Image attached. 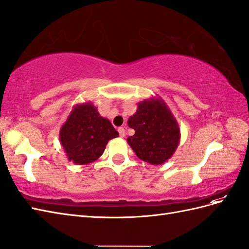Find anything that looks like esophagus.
<instances>
[{
  "instance_id": "34e87169",
  "label": "esophagus",
  "mask_w": 249,
  "mask_h": 249,
  "mask_svg": "<svg viewBox=\"0 0 249 249\" xmlns=\"http://www.w3.org/2000/svg\"><path fill=\"white\" fill-rule=\"evenodd\" d=\"M118 131H119V134H120V137H125V129H124V127H120V128L118 129Z\"/></svg>"
}]
</instances>
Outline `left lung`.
Returning a JSON list of instances; mask_svg holds the SVG:
<instances>
[{
    "mask_svg": "<svg viewBox=\"0 0 249 249\" xmlns=\"http://www.w3.org/2000/svg\"><path fill=\"white\" fill-rule=\"evenodd\" d=\"M135 135L127 143L141 160L159 165L169 160L180 141V128L161 97H151L138 103L135 114L128 119Z\"/></svg>",
    "mask_w": 249,
    "mask_h": 249,
    "instance_id": "obj_1",
    "label": "left lung"
}]
</instances>
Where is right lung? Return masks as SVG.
<instances>
[{"label":"right lung","mask_w":249,"mask_h":249,"mask_svg":"<svg viewBox=\"0 0 249 249\" xmlns=\"http://www.w3.org/2000/svg\"><path fill=\"white\" fill-rule=\"evenodd\" d=\"M119 137L111 122L101 117L91 102L77 104L61 126L59 140L69 161L78 165L94 162L109 140Z\"/></svg>","instance_id":"1"}]
</instances>
